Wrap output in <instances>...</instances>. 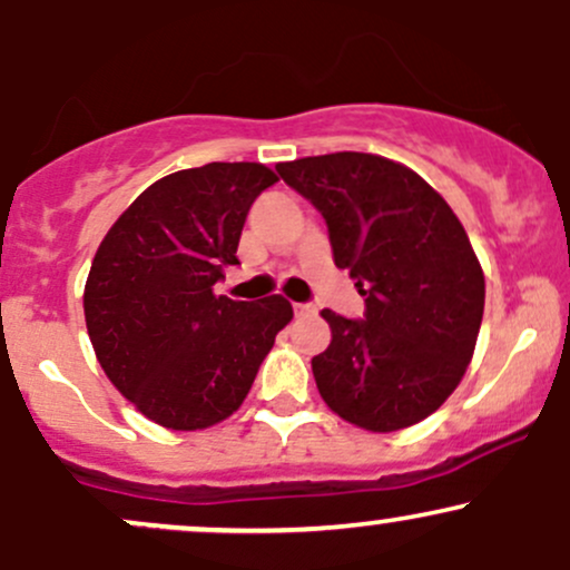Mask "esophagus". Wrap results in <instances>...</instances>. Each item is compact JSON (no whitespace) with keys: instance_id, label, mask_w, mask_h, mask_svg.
<instances>
[{"instance_id":"34e87169","label":"esophagus","mask_w":570,"mask_h":570,"mask_svg":"<svg viewBox=\"0 0 570 570\" xmlns=\"http://www.w3.org/2000/svg\"><path fill=\"white\" fill-rule=\"evenodd\" d=\"M294 313H297V316H307V313H313V305H305V303H294Z\"/></svg>"}]
</instances>
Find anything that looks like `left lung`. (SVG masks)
Segmentation results:
<instances>
[{
  "mask_svg": "<svg viewBox=\"0 0 570 570\" xmlns=\"http://www.w3.org/2000/svg\"><path fill=\"white\" fill-rule=\"evenodd\" d=\"M276 171L322 212L335 265L367 297L362 322L322 311L332 340L311 362L318 394L364 431L415 426L463 381L485 311V273L461 219L381 155H316Z\"/></svg>",
  "mask_w": 570,
  "mask_h": 570,
  "instance_id": "obj_1",
  "label": "left lung"
}]
</instances>
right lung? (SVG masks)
<instances>
[{
  "mask_svg": "<svg viewBox=\"0 0 570 570\" xmlns=\"http://www.w3.org/2000/svg\"><path fill=\"white\" fill-rule=\"evenodd\" d=\"M278 176L263 163H206L149 185L104 235L82 307L107 377L163 429L217 426L244 404L276 335L281 294L214 292L238 265L248 208Z\"/></svg>",
  "mask_w": 570,
  "mask_h": 570,
  "instance_id": "add662e5",
  "label": "right lung"
}]
</instances>
